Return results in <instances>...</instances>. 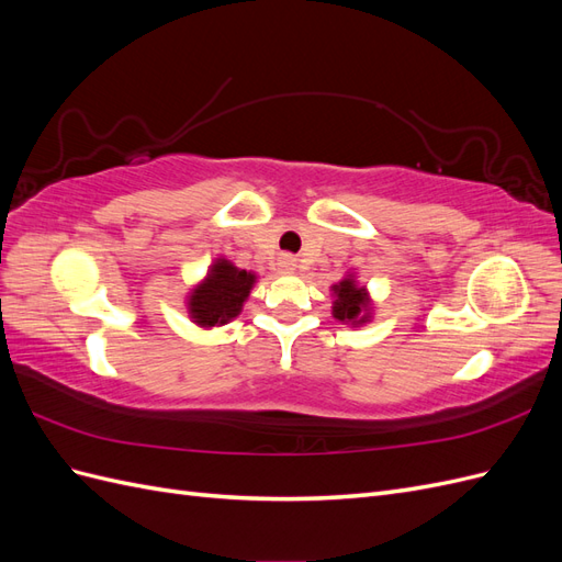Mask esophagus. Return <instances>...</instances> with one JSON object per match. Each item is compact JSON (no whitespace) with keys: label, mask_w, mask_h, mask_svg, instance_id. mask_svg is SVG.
Instances as JSON below:
<instances>
[{"label":"esophagus","mask_w":562,"mask_h":562,"mask_svg":"<svg viewBox=\"0 0 562 562\" xmlns=\"http://www.w3.org/2000/svg\"><path fill=\"white\" fill-rule=\"evenodd\" d=\"M295 258H293V255H283V258L279 260V267L283 269V271H293L295 269Z\"/></svg>","instance_id":"34e87169"}]
</instances>
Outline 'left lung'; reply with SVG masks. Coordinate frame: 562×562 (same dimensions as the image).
Here are the masks:
<instances>
[{"label":"left lung","instance_id":"obj_1","mask_svg":"<svg viewBox=\"0 0 562 562\" xmlns=\"http://www.w3.org/2000/svg\"><path fill=\"white\" fill-rule=\"evenodd\" d=\"M333 291L337 295L335 307H333L335 318H339V321L361 318V312L368 307V295L363 288H356V283L351 279H345L339 285H333Z\"/></svg>","mask_w":562,"mask_h":562}]
</instances>
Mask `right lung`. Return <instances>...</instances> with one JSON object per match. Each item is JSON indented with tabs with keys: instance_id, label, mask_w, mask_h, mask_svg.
Listing matches in <instances>:
<instances>
[{
	"instance_id": "right-lung-1",
	"label": "right lung",
	"mask_w": 562,
	"mask_h": 562,
	"mask_svg": "<svg viewBox=\"0 0 562 562\" xmlns=\"http://www.w3.org/2000/svg\"><path fill=\"white\" fill-rule=\"evenodd\" d=\"M255 277L246 269H236L227 260H217L209 279L203 281L190 297V314L199 326L227 323L241 312Z\"/></svg>"
}]
</instances>
